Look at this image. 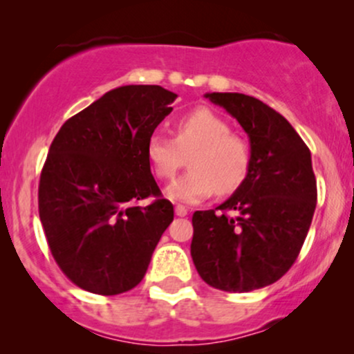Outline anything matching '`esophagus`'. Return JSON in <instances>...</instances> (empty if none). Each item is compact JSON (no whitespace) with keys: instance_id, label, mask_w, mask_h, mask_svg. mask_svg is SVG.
<instances>
[{"instance_id":"esophagus-1","label":"esophagus","mask_w":354,"mask_h":354,"mask_svg":"<svg viewBox=\"0 0 354 354\" xmlns=\"http://www.w3.org/2000/svg\"><path fill=\"white\" fill-rule=\"evenodd\" d=\"M174 213H176V216H186V214H188V209L185 208V206H181V205H176L174 206Z\"/></svg>"}]
</instances>
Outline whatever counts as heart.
I'll list each match as a JSON object with an SVG mask.
<instances>
[{
	"mask_svg": "<svg viewBox=\"0 0 354 354\" xmlns=\"http://www.w3.org/2000/svg\"><path fill=\"white\" fill-rule=\"evenodd\" d=\"M188 169L166 188L174 201L196 203L216 191L221 196L234 193L246 180L251 166L250 145L231 135L230 124L208 108H198L180 118L176 138L153 133L146 156L158 178L174 176L186 163Z\"/></svg>",
	"mask_w": 354,
	"mask_h": 354,
	"instance_id": "b5f03b06",
	"label": "heart"
}]
</instances>
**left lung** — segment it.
Wrapping results in <instances>:
<instances>
[{
	"label": "left lung",
	"mask_w": 354,
	"mask_h": 354,
	"mask_svg": "<svg viewBox=\"0 0 354 354\" xmlns=\"http://www.w3.org/2000/svg\"><path fill=\"white\" fill-rule=\"evenodd\" d=\"M250 138L245 183L216 209L193 214L191 258L203 281L248 293L278 281L293 266L316 208L311 153L286 118L241 93H206ZM225 210H234L228 217Z\"/></svg>",
	"instance_id": "8db88e82"
}]
</instances>
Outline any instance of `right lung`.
Segmentation results:
<instances>
[{
	"mask_svg": "<svg viewBox=\"0 0 354 354\" xmlns=\"http://www.w3.org/2000/svg\"><path fill=\"white\" fill-rule=\"evenodd\" d=\"M176 98L156 84L115 88L53 140L39 178V219L61 271L89 293L133 290L173 221L146 145ZM149 196L157 200L136 206Z\"/></svg>",
	"mask_w": 354,
	"mask_h": 354,
	"instance_id": "1",
	"label": "right lung"
}]
</instances>
